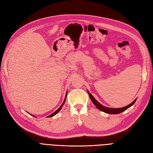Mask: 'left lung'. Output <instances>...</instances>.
Returning <instances> with one entry per match:
<instances>
[{
	"label": "left lung",
	"mask_w": 153,
	"mask_h": 153,
	"mask_svg": "<svg viewBox=\"0 0 153 153\" xmlns=\"http://www.w3.org/2000/svg\"><path fill=\"white\" fill-rule=\"evenodd\" d=\"M88 94L90 95V99L91 100V102H93V104L95 105V107L98 109L99 110L104 112L105 113H108V114H119V113H121L123 111H126L127 109H128L129 107H130L131 105H133L134 104V103L136 102V99L132 103H131L130 104H129L128 105H127L126 107H122V108H119V109H113V108H108L106 107L103 106L102 105H101L100 103H98L95 99V98L93 97V95L91 94L90 92H88Z\"/></svg>",
	"instance_id": "left-lung-1"
}]
</instances>
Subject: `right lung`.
I'll list each match as a JSON object with an SVG mask.
<instances>
[{
    "label": "right lung",
    "instance_id": "1",
    "mask_svg": "<svg viewBox=\"0 0 153 153\" xmlns=\"http://www.w3.org/2000/svg\"><path fill=\"white\" fill-rule=\"evenodd\" d=\"M66 97H67V95H66ZM66 97H65V100H64V101H63V103H62V105L60 107V108H59V109H57L55 112H54L53 113V114H51L50 116H49L48 117H52V116H55V114H57V113L59 112V111H60V110H61V109H62V107H63V104H64V103H65V100H66Z\"/></svg>",
    "mask_w": 153,
    "mask_h": 153
}]
</instances>
